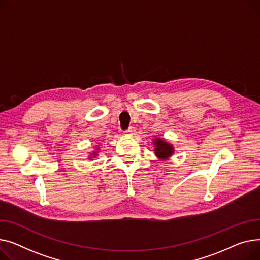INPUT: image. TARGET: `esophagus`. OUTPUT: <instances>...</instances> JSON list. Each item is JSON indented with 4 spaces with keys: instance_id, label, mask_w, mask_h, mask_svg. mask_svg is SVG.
<instances>
[{
    "instance_id": "esophagus-1",
    "label": "esophagus",
    "mask_w": 260,
    "mask_h": 260,
    "mask_svg": "<svg viewBox=\"0 0 260 260\" xmlns=\"http://www.w3.org/2000/svg\"><path fill=\"white\" fill-rule=\"evenodd\" d=\"M134 133H135V128H134L133 126L129 127V128L125 131V134H127V135H132V134H134Z\"/></svg>"
}]
</instances>
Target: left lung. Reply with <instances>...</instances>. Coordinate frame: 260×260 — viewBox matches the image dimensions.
Here are the masks:
<instances>
[{
  "label": "left lung",
  "instance_id": "8db88e82",
  "mask_svg": "<svg viewBox=\"0 0 260 260\" xmlns=\"http://www.w3.org/2000/svg\"><path fill=\"white\" fill-rule=\"evenodd\" d=\"M154 151L155 155L160 159H168L173 153H174V148L170 143H167L162 139H154Z\"/></svg>",
  "mask_w": 260,
  "mask_h": 260
}]
</instances>
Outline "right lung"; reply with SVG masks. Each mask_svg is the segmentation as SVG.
I'll return each instance as SVG.
<instances>
[{"instance_id":"add662e5","label":"right lung","mask_w":260,"mask_h":260,"mask_svg":"<svg viewBox=\"0 0 260 260\" xmlns=\"http://www.w3.org/2000/svg\"><path fill=\"white\" fill-rule=\"evenodd\" d=\"M92 156H93V157H95V156H96V152H93V153H92ZM92 156H90L89 158H92Z\"/></svg>"}]
</instances>
